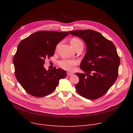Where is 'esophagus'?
<instances>
[{"mask_svg":"<svg viewBox=\"0 0 133 133\" xmlns=\"http://www.w3.org/2000/svg\"><path fill=\"white\" fill-rule=\"evenodd\" d=\"M73 74V73L71 72H67V75L68 76H72Z\"/></svg>","mask_w":133,"mask_h":133,"instance_id":"34e87169","label":"esophagus"}]
</instances>
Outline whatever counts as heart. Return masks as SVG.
<instances>
[{"mask_svg":"<svg viewBox=\"0 0 133 133\" xmlns=\"http://www.w3.org/2000/svg\"><path fill=\"white\" fill-rule=\"evenodd\" d=\"M71 44L73 48L76 50L79 47L83 48V44L82 41L79 39L73 38L71 40ZM76 61L74 60L63 59L59 61L58 64L60 67L66 69L67 71H71L73 66L76 64Z\"/></svg>","mask_w":133,"mask_h":133,"instance_id":"obj_1","label":"heart"}]
</instances>
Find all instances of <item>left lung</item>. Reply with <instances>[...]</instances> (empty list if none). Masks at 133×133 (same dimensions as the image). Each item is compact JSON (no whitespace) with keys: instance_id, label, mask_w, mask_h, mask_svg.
Returning <instances> with one entry per match:
<instances>
[{"instance_id":"obj_1","label":"left lung","mask_w":133,"mask_h":133,"mask_svg":"<svg viewBox=\"0 0 133 133\" xmlns=\"http://www.w3.org/2000/svg\"><path fill=\"white\" fill-rule=\"evenodd\" d=\"M85 41L87 52L81 62L85 73H76L79 82L75 85L81 96L95 100L105 94L118 76L120 57L111 41L98 32L91 30L69 31Z\"/></svg>"}]
</instances>
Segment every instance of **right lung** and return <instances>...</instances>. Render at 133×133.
Here are the masks:
<instances>
[{"mask_svg": "<svg viewBox=\"0 0 133 133\" xmlns=\"http://www.w3.org/2000/svg\"><path fill=\"white\" fill-rule=\"evenodd\" d=\"M68 33L40 31L23 39L18 46L13 62L15 76L25 91L36 97L52 93L61 79L66 77L64 69L55 67L46 71L44 67L46 59L54 54L57 44Z\"/></svg>", "mask_w": 133, "mask_h": 133, "instance_id": "1", "label": "right lung"}]
</instances>
